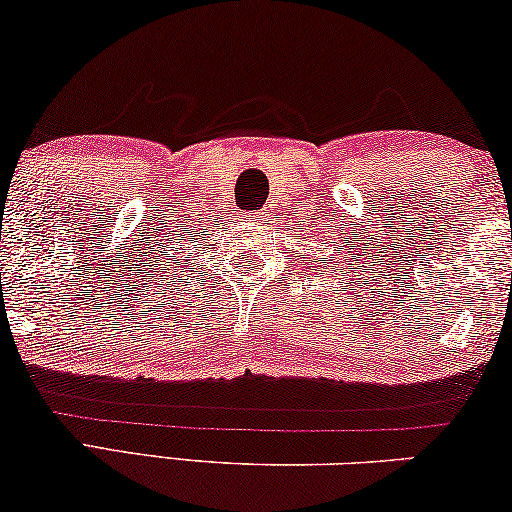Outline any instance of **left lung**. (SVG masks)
Masks as SVG:
<instances>
[{
    "label": "left lung",
    "instance_id": "1",
    "mask_svg": "<svg viewBox=\"0 0 512 512\" xmlns=\"http://www.w3.org/2000/svg\"><path fill=\"white\" fill-rule=\"evenodd\" d=\"M322 259H324V262H326V257H322Z\"/></svg>",
    "mask_w": 512,
    "mask_h": 512
}]
</instances>
